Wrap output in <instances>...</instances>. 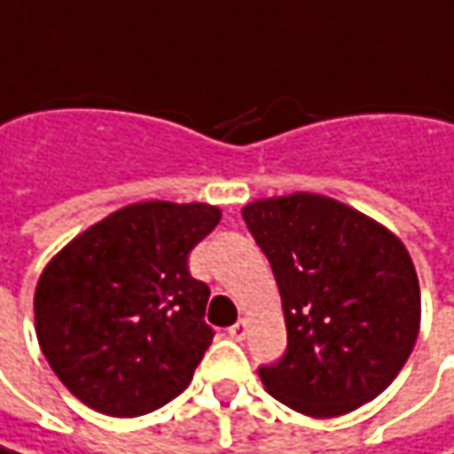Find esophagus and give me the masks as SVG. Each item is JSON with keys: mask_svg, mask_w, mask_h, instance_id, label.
Instances as JSON below:
<instances>
[{"mask_svg": "<svg viewBox=\"0 0 454 454\" xmlns=\"http://www.w3.org/2000/svg\"><path fill=\"white\" fill-rule=\"evenodd\" d=\"M228 333H231V339L244 341V339H247V333H249V321H247V318H239V321L228 329Z\"/></svg>", "mask_w": 454, "mask_h": 454, "instance_id": "esophagus-1", "label": "esophagus"}]
</instances>
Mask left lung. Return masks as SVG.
<instances>
[{
    "instance_id": "1",
    "label": "left lung",
    "mask_w": 454,
    "mask_h": 454,
    "mask_svg": "<svg viewBox=\"0 0 454 454\" xmlns=\"http://www.w3.org/2000/svg\"><path fill=\"white\" fill-rule=\"evenodd\" d=\"M241 215L280 287L287 352L262 367L270 395L310 419L360 409L411 355L421 293L403 241L316 192L259 198Z\"/></svg>"
}]
</instances>
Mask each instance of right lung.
<instances>
[{"instance_id": "1", "label": "right lung", "mask_w": 454, "mask_h": 454, "mask_svg": "<svg viewBox=\"0 0 454 454\" xmlns=\"http://www.w3.org/2000/svg\"><path fill=\"white\" fill-rule=\"evenodd\" d=\"M207 202H130L74 236L35 285V333L84 406L133 419L190 386L213 341L210 287L187 256L218 226Z\"/></svg>"}]
</instances>
